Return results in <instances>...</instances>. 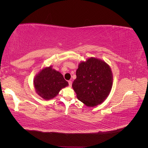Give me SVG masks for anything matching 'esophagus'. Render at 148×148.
Returning a JSON list of instances; mask_svg holds the SVG:
<instances>
[{
	"label": "esophagus",
	"instance_id": "esophagus-1",
	"mask_svg": "<svg viewBox=\"0 0 148 148\" xmlns=\"http://www.w3.org/2000/svg\"><path fill=\"white\" fill-rule=\"evenodd\" d=\"M69 86H71V84H72V82H71V81H69Z\"/></svg>",
	"mask_w": 148,
	"mask_h": 148
}]
</instances>
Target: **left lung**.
Segmentation results:
<instances>
[{"instance_id":"8db88e82","label":"left lung","mask_w":148,"mask_h":148,"mask_svg":"<svg viewBox=\"0 0 148 148\" xmlns=\"http://www.w3.org/2000/svg\"><path fill=\"white\" fill-rule=\"evenodd\" d=\"M76 75L72 87L78 100L86 106L93 107L100 104L109 96L113 75L105 62L89 58L79 64Z\"/></svg>"}]
</instances>
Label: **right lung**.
<instances>
[{"instance_id":"obj_1","label":"right lung","mask_w":148,"mask_h":148,"mask_svg":"<svg viewBox=\"0 0 148 148\" xmlns=\"http://www.w3.org/2000/svg\"><path fill=\"white\" fill-rule=\"evenodd\" d=\"M36 91L43 99L49 100L56 97L62 88L69 85L59 71L52 69V66L43 69L36 76L34 79Z\"/></svg>"}]
</instances>
